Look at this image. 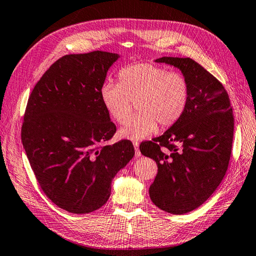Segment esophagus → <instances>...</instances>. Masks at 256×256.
<instances>
[{"label": "esophagus", "mask_w": 256, "mask_h": 256, "mask_svg": "<svg viewBox=\"0 0 256 256\" xmlns=\"http://www.w3.org/2000/svg\"><path fill=\"white\" fill-rule=\"evenodd\" d=\"M133 145H134V148H135V155L136 156H141V152H140V144L138 142H133Z\"/></svg>", "instance_id": "esophagus-1"}]
</instances>
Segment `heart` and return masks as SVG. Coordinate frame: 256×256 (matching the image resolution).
Wrapping results in <instances>:
<instances>
[{"label": "heart", "instance_id": "obj_1", "mask_svg": "<svg viewBox=\"0 0 256 256\" xmlns=\"http://www.w3.org/2000/svg\"><path fill=\"white\" fill-rule=\"evenodd\" d=\"M120 84L104 83L100 98L115 122L124 123L131 113V101L140 112L125 123L118 135L126 140H145L158 131V123L171 126L186 110L190 88L181 73L160 65L138 63L118 72Z\"/></svg>", "mask_w": 256, "mask_h": 256}]
</instances>
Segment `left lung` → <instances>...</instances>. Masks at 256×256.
Listing matches in <instances>:
<instances>
[{"instance_id":"left-lung-1","label":"left lung","mask_w":256,"mask_h":256,"mask_svg":"<svg viewBox=\"0 0 256 256\" xmlns=\"http://www.w3.org/2000/svg\"><path fill=\"white\" fill-rule=\"evenodd\" d=\"M155 62L181 71L190 98L182 118L140 151L158 168L148 190L152 202L181 215L202 205L222 182L231 156L233 112L223 85L192 58L163 56Z\"/></svg>"}]
</instances>
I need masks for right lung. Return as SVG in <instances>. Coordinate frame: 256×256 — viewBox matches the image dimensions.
<instances>
[{
  "instance_id": "right-lung-1",
  "label": "right lung",
  "mask_w": 256,
  "mask_h": 256,
  "mask_svg": "<svg viewBox=\"0 0 256 256\" xmlns=\"http://www.w3.org/2000/svg\"><path fill=\"white\" fill-rule=\"evenodd\" d=\"M118 54H70L53 63L28 98L22 143L45 195L65 211L86 214L111 195L116 173L134 156L128 140L104 145L116 126L100 98Z\"/></svg>"
}]
</instances>
